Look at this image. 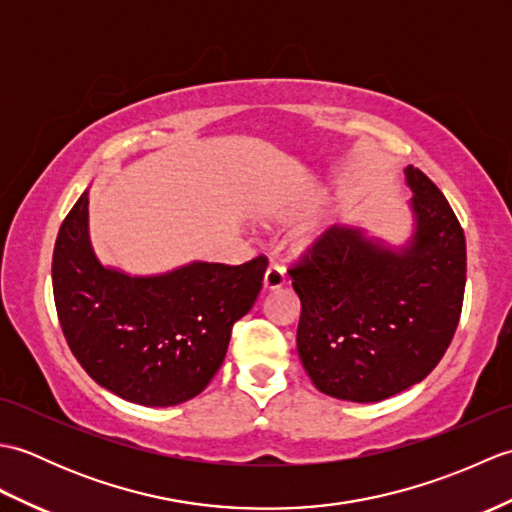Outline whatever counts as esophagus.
I'll return each instance as SVG.
<instances>
[{
    "label": "esophagus",
    "instance_id": "34e87169",
    "mask_svg": "<svg viewBox=\"0 0 512 512\" xmlns=\"http://www.w3.org/2000/svg\"><path fill=\"white\" fill-rule=\"evenodd\" d=\"M284 284H286V270L281 268L279 264H270L266 268V275H264V288L275 290V288H281Z\"/></svg>",
    "mask_w": 512,
    "mask_h": 512
}]
</instances>
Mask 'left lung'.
<instances>
[{"label":"left lung","instance_id":"8db88e82","mask_svg":"<svg viewBox=\"0 0 512 512\" xmlns=\"http://www.w3.org/2000/svg\"><path fill=\"white\" fill-rule=\"evenodd\" d=\"M416 233L402 253L330 226L290 264L297 350L319 391L378 402L431 374L458 330L466 239L451 204L407 167Z\"/></svg>","mask_w":512,"mask_h":512}]
</instances>
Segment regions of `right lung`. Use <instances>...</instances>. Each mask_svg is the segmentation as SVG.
Returning <instances> with one entry per match:
<instances>
[{
    "label": "right lung",
    "instance_id": "add662e5",
    "mask_svg": "<svg viewBox=\"0 0 512 512\" xmlns=\"http://www.w3.org/2000/svg\"><path fill=\"white\" fill-rule=\"evenodd\" d=\"M268 259L195 262L160 277L103 268L88 237V193L59 228L54 306L76 361L101 387L145 407L204 391L220 369L235 321L253 308Z\"/></svg>",
    "mask_w": 512,
    "mask_h": 512
}]
</instances>
